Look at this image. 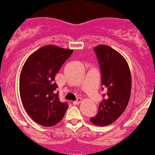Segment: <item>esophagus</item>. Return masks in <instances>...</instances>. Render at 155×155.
Here are the masks:
<instances>
[{
  "instance_id": "1",
  "label": "esophagus",
  "mask_w": 155,
  "mask_h": 155,
  "mask_svg": "<svg viewBox=\"0 0 155 155\" xmlns=\"http://www.w3.org/2000/svg\"><path fill=\"white\" fill-rule=\"evenodd\" d=\"M81 101H82V100H81V98H78L76 101L73 102V104H74V105H78V104L81 103Z\"/></svg>"
}]
</instances>
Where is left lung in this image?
<instances>
[{
  "mask_svg": "<svg viewBox=\"0 0 155 155\" xmlns=\"http://www.w3.org/2000/svg\"><path fill=\"white\" fill-rule=\"evenodd\" d=\"M101 72L102 100L97 114L91 118L95 125L105 126L114 123L125 110L131 93V74L125 59L108 45L94 48Z\"/></svg>",
  "mask_w": 155,
  "mask_h": 155,
  "instance_id": "left-lung-1",
  "label": "left lung"
}]
</instances>
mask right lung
I'll list each match as a JSON object with an SVG mask.
<instances>
[{"instance_id": "obj_1", "label": "right lung", "mask_w": 155, "mask_h": 155, "mask_svg": "<svg viewBox=\"0 0 155 155\" xmlns=\"http://www.w3.org/2000/svg\"><path fill=\"white\" fill-rule=\"evenodd\" d=\"M73 53L53 45H45L31 54L23 65L20 75L22 104L32 120L43 126H54L67 110V103L61 102L55 74Z\"/></svg>"}]
</instances>
